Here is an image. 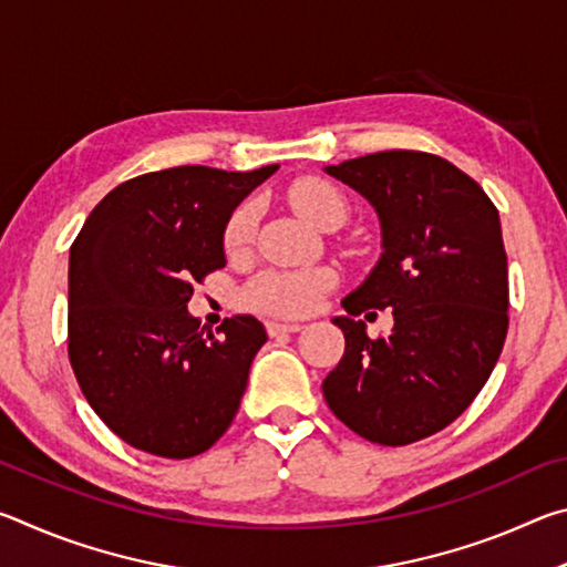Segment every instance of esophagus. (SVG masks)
<instances>
[{"instance_id":"obj_1","label":"esophagus","mask_w":567,"mask_h":567,"mask_svg":"<svg viewBox=\"0 0 567 567\" xmlns=\"http://www.w3.org/2000/svg\"><path fill=\"white\" fill-rule=\"evenodd\" d=\"M300 330H302L300 322H280V320L267 322V332H270L272 338H280V334H292V332H300Z\"/></svg>"}]
</instances>
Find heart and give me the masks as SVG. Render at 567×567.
Instances as JSON below:
<instances>
[{"label": "heart", "mask_w": 567, "mask_h": 567, "mask_svg": "<svg viewBox=\"0 0 567 567\" xmlns=\"http://www.w3.org/2000/svg\"><path fill=\"white\" fill-rule=\"evenodd\" d=\"M290 203L315 227L342 225L348 219V199L328 179L305 177L290 187ZM255 205L245 203L229 215L225 225L227 255H243L252 243ZM334 285V275L322 267L312 270H267L257 275L245 290V302L252 310L282 318H302L318 307L320 297Z\"/></svg>", "instance_id": "heart-1"}]
</instances>
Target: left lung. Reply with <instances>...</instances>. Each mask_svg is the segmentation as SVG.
Returning <instances> with one entry per match:
<instances>
[{"label":"left lung","mask_w":567,"mask_h":567,"mask_svg":"<svg viewBox=\"0 0 567 567\" xmlns=\"http://www.w3.org/2000/svg\"><path fill=\"white\" fill-rule=\"evenodd\" d=\"M324 172L375 207L382 255L342 300L350 318L332 320L344 354L322 395L370 443H417L463 415L503 352L511 302L501 215L473 177L427 152H375ZM388 306L396 328L368 339L353 318Z\"/></svg>","instance_id":"1"}]
</instances>
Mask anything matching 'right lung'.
I'll return each mask as SVG.
<instances>
[{"label": "right lung", "mask_w": 567, "mask_h": 567, "mask_svg": "<svg viewBox=\"0 0 567 567\" xmlns=\"http://www.w3.org/2000/svg\"><path fill=\"white\" fill-rule=\"evenodd\" d=\"M277 165H185L114 187L70 249V362L92 410L124 443L185 460L227 433L262 322L213 332L187 312L192 285L225 267V225Z\"/></svg>", "instance_id": "right-lung-1"}]
</instances>
